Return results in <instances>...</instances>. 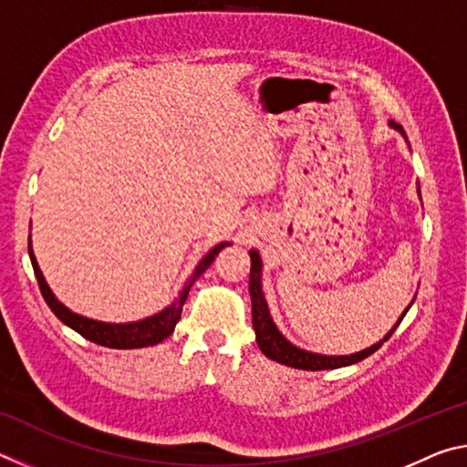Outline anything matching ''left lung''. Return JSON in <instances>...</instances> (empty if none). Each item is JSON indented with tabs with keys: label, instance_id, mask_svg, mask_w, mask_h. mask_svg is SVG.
<instances>
[{
	"label": "left lung",
	"instance_id": "8db88e82",
	"mask_svg": "<svg viewBox=\"0 0 467 467\" xmlns=\"http://www.w3.org/2000/svg\"><path fill=\"white\" fill-rule=\"evenodd\" d=\"M389 128H393L395 131H400L404 140L406 138V131L401 125H398L395 121H389ZM418 197H420V189H418ZM251 255V274H249V295H251V313H253V329H255V342L259 346V350H262L267 358H272L275 362H280V365H286V367H295V368H303V370H326V368H339V367H350V365H357V362L365 360L370 354L377 352L379 348L383 346V342L391 337V334L398 326L401 323V319L406 317V313L412 303L408 305V309L401 313V317L398 319V323L389 329V334L383 336V339H379L377 344H373L370 348H365V350L360 352H354V354H344V357H329V354H317V352H309L305 350V348H298L282 336V331L275 326L274 319H272V313H270V306H267V300L264 295V286H262V270H264V262H262V255H259V251L251 249L249 251Z\"/></svg>",
	"mask_w": 467,
	"mask_h": 467
}]
</instances>
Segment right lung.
Masks as SVG:
<instances>
[{"label":"right lung","instance_id":"right-lung-1","mask_svg":"<svg viewBox=\"0 0 467 467\" xmlns=\"http://www.w3.org/2000/svg\"><path fill=\"white\" fill-rule=\"evenodd\" d=\"M228 244L231 243H220L214 249H210L208 253H205V255L202 257V262L195 265L193 274L189 275L187 282L183 284L179 296L172 300L169 306H164L162 311L150 315V317L138 319V321H128V323H109V321L90 319V317H84V315H80V313H74L72 309H67V306L53 295L49 284H47L41 267H38V264H36L33 241H30V236H28V255H30V264H33V267H35L38 288H41L45 303L49 305V309L55 313V317L66 323L67 327L78 331V334L84 336L86 339H90V342H94V344L117 348V350H131V348H146V346L161 344L162 339H167L172 331H175V326L181 319V311H183V305H185L187 295H189V288L193 286V282L200 278L205 270H208L212 262L216 259L218 253L224 247H228Z\"/></svg>","mask_w":467,"mask_h":467}]
</instances>
